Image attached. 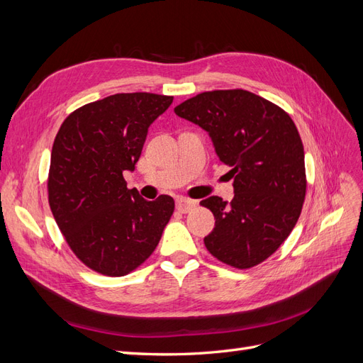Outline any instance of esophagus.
Returning <instances> with one entry per match:
<instances>
[{"label": "esophagus", "mask_w": 363, "mask_h": 363, "mask_svg": "<svg viewBox=\"0 0 363 363\" xmlns=\"http://www.w3.org/2000/svg\"><path fill=\"white\" fill-rule=\"evenodd\" d=\"M196 207V203L194 200H188V199H179L177 200V211L182 213H188Z\"/></svg>", "instance_id": "esophagus-1"}]
</instances>
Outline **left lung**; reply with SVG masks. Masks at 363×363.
<instances>
[{
  "label": "left lung",
  "instance_id": "8db88e82",
  "mask_svg": "<svg viewBox=\"0 0 363 363\" xmlns=\"http://www.w3.org/2000/svg\"><path fill=\"white\" fill-rule=\"evenodd\" d=\"M174 112L207 131L235 179L232 201L213 195L200 203L215 216L206 248L238 269L259 265L291 235L304 203V148L294 121L244 89L203 92Z\"/></svg>",
  "mask_w": 363,
  "mask_h": 363
}]
</instances>
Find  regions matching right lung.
<instances>
[{
  "instance_id": "right-lung-1",
  "label": "right lung",
  "mask_w": 363,
  "mask_h": 363,
  "mask_svg": "<svg viewBox=\"0 0 363 363\" xmlns=\"http://www.w3.org/2000/svg\"><path fill=\"white\" fill-rule=\"evenodd\" d=\"M174 98L148 92L115 94L74 111L51 151L48 201L68 245L86 267L121 277L155 251L174 212V200L156 201L127 189L148 127Z\"/></svg>"
}]
</instances>
